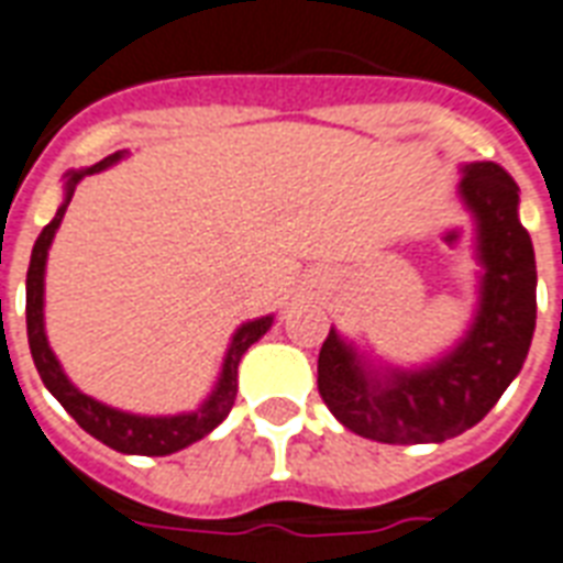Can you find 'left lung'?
<instances>
[{
    "label": "left lung",
    "mask_w": 563,
    "mask_h": 563,
    "mask_svg": "<svg viewBox=\"0 0 563 563\" xmlns=\"http://www.w3.org/2000/svg\"><path fill=\"white\" fill-rule=\"evenodd\" d=\"M459 195L477 224L479 306L465 339L422 368L377 372L330 330L318 389L344 429L380 444H441L467 432L522 372L537 323V264L519 221V186L495 162L462 167Z\"/></svg>",
    "instance_id": "obj_1"
}]
</instances>
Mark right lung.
I'll return each mask as SVG.
<instances>
[{
  "mask_svg": "<svg viewBox=\"0 0 563 563\" xmlns=\"http://www.w3.org/2000/svg\"><path fill=\"white\" fill-rule=\"evenodd\" d=\"M122 158V152H113L104 162L92 164L86 170H71L65 176V200L63 207L56 209L53 221L41 231L32 249V261H29L26 273V332H29V351L35 360L44 387L51 389L56 401L63 405L65 411L71 413L77 426L98 438L101 444H108L110 450L129 455H170L176 450H186L188 444H195L200 438H207L216 426H219L228 413H231L233 401H236V368H240L242 354L252 347L269 327H273V314L257 318V321L242 323L240 330L233 332L231 347L224 356V366H221L219 384L209 393V399L188 413H174V417H141V413L117 411L104 401H96L92 396H86L80 389L74 387L68 375L59 366V360L47 344V332H44V266H47V252H51V242L59 231V221H63L65 209L71 203V195L77 183L89 174L104 170L113 162Z\"/></svg>",
  "mask_w": 563,
  "mask_h": 563,
  "instance_id": "1",
  "label": "right lung"
}]
</instances>
